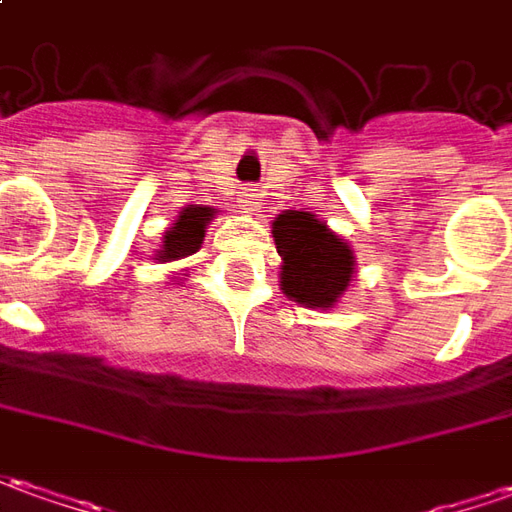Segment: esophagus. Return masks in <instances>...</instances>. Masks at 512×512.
I'll return each mask as SVG.
<instances>
[{
    "mask_svg": "<svg viewBox=\"0 0 512 512\" xmlns=\"http://www.w3.org/2000/svg\"><path fill=\"white\" fill-rule=\"evenodd\" d=\"M238 207L243 212H255L260 207V193H257L255 187H243L241 198H238Z\"/></svg>",
    "mask_w": 512,
    "mask_h": 512,
    "instance_id": "1",
    "label": "esophagus"
}]
</instances>
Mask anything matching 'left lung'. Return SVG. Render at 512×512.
<instances>
[{
  "label": "left lung",
  "mask_w": 512,
  "mask_h": 512,
  "mask_svg": "<svg viewBox=\"0 0 512 512\" xmlns=\"http://www.w3.org/2000/svg\"><path fill=\"white\" fill-rule=\"evenodd\" d=\"M271 235L277 255L283 257L280 285L288 300L305 308H333L347 291L356 257L353 249L330 232L325 221L311 212L285 210L274 218Z\"/></svg>",
  "instance_id": "left-lung-1"
}]
</instances>
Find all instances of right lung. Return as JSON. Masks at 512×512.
<instances>
[{
    "label": "right lung",
    "mask_w": 512,
    "mask_h": 512,
    "mask_svg": "<svg viewBox=\"0 0 512 512\" xmlns=\"http://www.w3.org/2000/svg\"><path fill=\"white\" fill-rule=\"evenodd\" d=\"M215 218V210L212 207H198V204H187L176 224L165 232V241H162V249L156 260L159 263H170V260H182V257L196 255L201 249V241H204V232H207V224Z\"/></svg>",
    "instance_id": "add662e5"
}]
</instances>
